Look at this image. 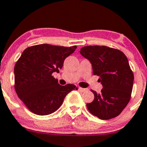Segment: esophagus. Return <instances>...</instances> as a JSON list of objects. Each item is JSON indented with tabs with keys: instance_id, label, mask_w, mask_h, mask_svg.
Instances as JSON below:
<instances>
[{
	"instance_id": "1",
	"label": "esophagus",
	"mask_w": 147,
	"mask_h": 147,
	"mask_svg": "<svg viewBox=\"0 0 147 147\" xmlns=\"http://www.w3.org/2000/svg\"><path fill=\"white\" fill-rule=\"evenodd\" d=\"M78 90H80V91H81V92H85V91L88 90V88H83L79 87L78 88Z\"/></svg>"
}]
</instances>
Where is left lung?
Here are the masks:
<instances>
[{"label":"left lung","instance_id":"1","mask_svg":"<svg viewBox=\"0 0 147 147\" xmlns=\"http://www.w3.org/2000/svg\"><path fill=\"white\" fill-rule=\"evenodd\" d=\"M80 53L92 65L93 73L99 77L103 88L87 104L89 112L101 120L117 117L131 99L134 76L125 55L107 46H85Z\"/></svg>","mask_w":147,"mask_h":147}]
</instances>
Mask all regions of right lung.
<instances>
[{
    "mask_svg": "<svg viewBox=\"0 0 147 147\" xmlns=\"http://www.w3.org/2000/svg\"><path fill=\"white\" fill-rule=\"evenodd\" d=\"M72 47L40 44L26 49L14 67L15 90L19 98L34 114L48 115L56 112L73 84L61 86L52 76L62 68L64 61L72 54Z\"/></svg>",
    "mask_w": 147,
    "mask_h": 147,
    "instance_id": "add662e5",
    "label": "right lung"
}]
</instances>
